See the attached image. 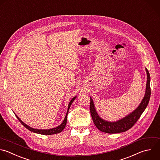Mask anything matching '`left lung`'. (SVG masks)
<instances>
[{
  "instance_id": "left-lung-1",
  "label": "left lung",
  "mask_w": 160,
  "mask_h": 160,
  "mask_svg": "<svg viewBox=\"0 0 160 160\" xmlns=\"http://www.w3.org/2000/svg\"><path fill=\"white\" fill-rule=\"evenodd\" d=\"M146 71L147 73V83L146 92L143 99L136 110L121 120L116 122H108L102 119L97 114L94 106L92 99L90 98L91 101L89 109L91 115L95 126L99 131L106 133H119L126 131L135 124L147 107L151 96L150 75L147 69Z\"/></svg>"
}]
</instances>
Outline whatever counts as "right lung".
<instances>
[{"label":"right lung","mask_w":160,"mask_h":160,"mask_svg":"<svg viewBox=\"0 0 160 160\" xmlns=\"http://www.w3.org/2000/svg\"><path fill=\"white\" fill-rule=\"evenodd\" d=\"M76 96L74 97L71 100V101L69 102V106H68V111H67V113H66V115L65 116V118L63 121V122L61 123V125H59V126L56 127V128H52V129H34L32 128H31L30 126H28L27 124H26L25 123H24L19 118L17 115L16 117L17 118L19 119V121L21 122V123L24 126L26 127L28 129H29V131H32V132H36V133H38V134H45V135H51V134H58V133H59L61 132L65 128L66 125V123H67V116H68V113L69 112V108H70V106L72 104V102L74 101V100L76 99Z\"/></svg>","instance_id":"right-lung-1"}]
</instances>
